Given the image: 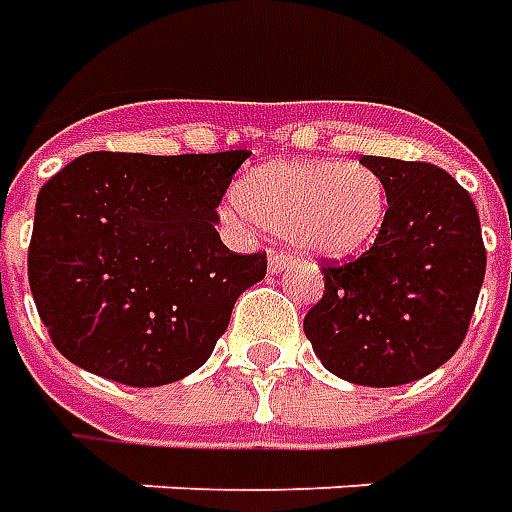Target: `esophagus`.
Masks as SVG:
<instances>
[{
    "label": "esophagus",
    "instance_id": "34e87169",
    "mask_svg": "<svg viewBox=\"0 0 512 512\" xmlns=\"http://www.w3.org/2000/svg\"><path fill=\"white\" fill-rule=\"evenodd\" d=\"M291 263L288 252H277V249H268V271H282V268Z\"/></svg>",
    "mask_w": 512,
    "mask_h": 512
}]
</instances>
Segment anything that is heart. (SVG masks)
<instances>
[{"label":"heart","mask_w":512,"mask_h":512,"mask_svg":"<svg viewBox=\"0 0 512 512\" xmlns=\"http://www.w3.org/2000/svg\"><path fill=\"white\" fill-rule=\"evenodd\" d=\"M238 210L282 232L299 252L349 257L380 235L388 185L380 171L346 160H285L249 171L235 191Z\"/></svg>","instance_id":"b5f03b06"}]
</instances>
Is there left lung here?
I'll list each match as a JSON object with an SVG mask.
<instances>
[{"label": "left lung", "instance_id": "1", "mask_svg": "<svg viewBox=\"0 0 512 512\" xmlns=\"http://www.w3.org/2000/svg\"><path fill=\"white\" fill-rule=\"evenodd\" d=\"M388 185V216L368 252L324 263L307 310L313 352L341 380L393 388L460 349L485 280L480 216L460 182L432 163L360 157Z\"/></svg>", "mask_w": 512, "mask_h": 512}]
</instances>
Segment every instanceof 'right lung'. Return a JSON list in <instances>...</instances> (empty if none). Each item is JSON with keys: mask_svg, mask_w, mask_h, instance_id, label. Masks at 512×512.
Listing matches in <instances>:
<instances>
[{"mask_svg": "<svg viewBox=\"0 0 512 512\" xmlns=\"http://www.w3.org/2000/svg\"><path fill=\"white\" fill-rule=\"evenodd\" d=\"M249 152H91L35 202L27 274L57 352L107 380L155 388L205 363L266 252L221 244L219 202Z\"/></svg>", "mask_w": 512, "mask_h": 512, "instance_id": "1", "label": "right lung"}]
</instances>
